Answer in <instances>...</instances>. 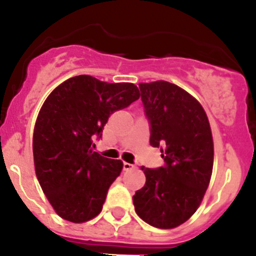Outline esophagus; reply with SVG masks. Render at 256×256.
<instances>
[{
    "label": "esophagus",
    "instance_id": "1",
    "mask_svg": "<svg viewBox=\"0 0 256 256\" xmlns=\"http://www.w3.org/2000/svg\"><path fill=\"white\" fill-rule=\"evenodd\" d=\"M134 168V164H128V162H124V170L125 171H128V170H132Z\"/></svg>",
    "mask_w": 256,
    "mask_h": 256
}]
</instances>
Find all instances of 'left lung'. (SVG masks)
<instances>
[{"label":"left lung","mask_w":256,"mask_h":256,"mask_svg":"<svg viewBox=\"0 0 256 256\" xmlns=\"http://www.w3.org/2000/svg\"><path fill=\"white\" fill-rule=\"evenodd\" d=\"M141 100L151 124L150 144L161 147L164 166L141 167L146 183L132 197L138 216L150 226L174 229L202 203L213 171L214 146L204 109L176 84L140 82Z\"/></svg>","instance_id":"obj_1"}]
</instances>
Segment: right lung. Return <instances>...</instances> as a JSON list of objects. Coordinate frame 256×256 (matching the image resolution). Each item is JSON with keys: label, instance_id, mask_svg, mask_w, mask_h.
<instances>
[{"label": "right lung", "instance_id": "add662e5", "mask_svg": "<svg viewBox=\"0 0 256 256\" xmlns=\"http://www.w3.org/2000/svg\"><path fill=\"white\" fill-rule=\"evenodd\" d=\"M140 98L132 82L78 76L56 88L40 108L33 131L36 176L60 218L84 223L102 212L121 160L94 152L110 115Z\"/></svg>", "mask_w": 256, "mask_h": 256}]
</instances>
